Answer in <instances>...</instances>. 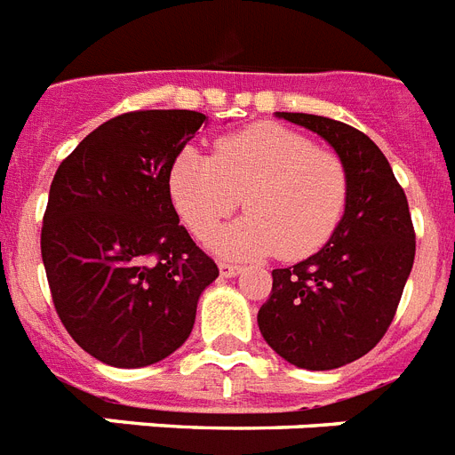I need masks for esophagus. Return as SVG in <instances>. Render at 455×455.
Listing matches in <instances>:
<instances>
[{
  "mask_svg": "<svg viewBox=\"0 0 455 455\" xmlns=\"http://www.w3.org/2000/svg\"><path fill=\"white\" fill-rule=\"evenodd\" d=\"M240 273H243V268H240V266H235V263H227V261L220 263L221 277H235V275H240Z\"/></svg>",
  "mask_w": 455,
  "mask_h": 455,
  "instance_id": "esophagus-1",
  "label": "esophagus"
}]
</instances>
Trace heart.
I'll return each instance as SVG.
<instances>
[{"label": "heart", "instance_id": "b5f03b06", "mask_svg": "<svg viewBox=\"0 0 455 455\" xmlns=\"http://www.w3.org/2000/svg\"><path fill=\"white\" fill-rule=\"evenodd\" d=\"M169 194L196 238H208L243 196L247 215L220 228L210 250L227 259L315 254L345 215L349 178L335 152L305 133L259 122L221 136L212 156L185 148L169 171Z\"/></svg>", "mask_w": 455, "mask_h": 455}]
</instances>
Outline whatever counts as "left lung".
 Here are the masks:
<instances>
[{
  "label": "left lung",
  "mask_w": 455,
  "mask_h": 455,
  "mask_svg": "<svg viewBox=\"0 0 455 455\" xmlns=\"http://www.w3.org/2000/svg\"><path fill=\"white\" fill-rule=\"evenodd\" d=\"M322 136L349 178L345 215L322 250L273 270L257 315L275 354L296 368L335 370L384 338L414 266V227L391 164L363 132L307 113H275Z\"/></svg>",
  "instance_id": "1"
}]
</instances>
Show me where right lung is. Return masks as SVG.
<instances>
[{
    "label": "right lung",
    "instance_id": "right-lung-1",
    "mask_svg": "<svg viewBox=\"0 0 455 455\" xmlns=\"http://www.w3.org/2000/svg\"><path fill=\"white\" fill-rule=\"evenodd\" d=\"M205 122L136 110L80 140L52 178L41 257L68 335L113 368H145L185 345L215 261L180 227L171 164Z\"/></svg>",
    "mask_w": 455,
    "mask_h": 455
}]
</instances>
